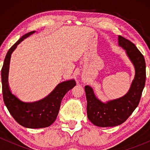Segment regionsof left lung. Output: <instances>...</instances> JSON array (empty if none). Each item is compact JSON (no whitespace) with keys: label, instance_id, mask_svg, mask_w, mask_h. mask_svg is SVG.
I'll use <instances>...</instances> for the list:
<instances>
[{"label":"left lung","instance_id":"1","mask_svg":"<svg viewBox=\"0 0 150 150\" xmlns=\"http://www.w3.org/2000/svg\"><path fill=\"white\" fill-rule=\"evenodd\" d=\"M118 45L125 50L135 67V78L125 95L106 103L97 99L90 86H85L87 117L99 127H113L124 123L138 106L145 85L146 65L143 55L128 39L121 36H118Z\"/></svg>","mask_w":150,"mask_h":150}]
</instances>
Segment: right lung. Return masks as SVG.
Wrapping results in <instances>:
<instances>
[{
    "mask_svg": "<svg viewBox=\"0 0 150 150\" xmlns=\"http://www.w3.org/2000/svg\"><path fill=\"white\" fill-rule=\"evenodd\" d=\"M35 31L25 34L9 49L5 58L1 70V82L3 101L10 114L22 126L29 128L49 127L56 119L62 99L65 94L76 85L74 80L58 84L47 97L37 101L27 102L20 100L10 91L8 84V73L10 57L17 46Z\"/></svg>",
    "mask_w": 150,
    "mask_h": 150,
    "instance_id": "right-lung-1",
    "label": "right lung"
}]
</instances>
